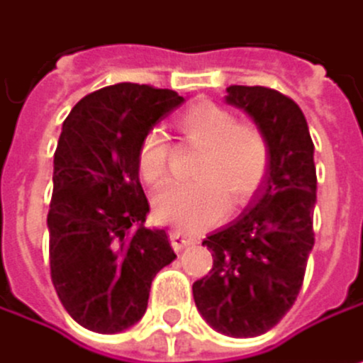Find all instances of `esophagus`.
Here are the masks:
<instances>
[{"label":"esophagus","instance_id":"1","mask_svg":"<svg viewBox=\"0 0 363 363\" xmlns=\"http://www.w3.org/2000/svg\"><path fill=\"white\" fill-rule=\"evenodd\" d=\"M169 241H172V247L174 250H185L194 243V239L189 235H185V232H180V230H172L169 232Z\"/></svg>","mask_w":363,"mask_h":363}]
</instances>
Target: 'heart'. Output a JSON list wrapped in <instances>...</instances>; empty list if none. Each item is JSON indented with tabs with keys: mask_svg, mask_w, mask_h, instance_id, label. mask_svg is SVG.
Listing matches in <instances>:
<instances>
[{
	"mask_svg": "<svg viewBox=\"0 0 363 363\" xmlns=\"http://www.w3.org/2000/svg\"><path fill=\"white\" fill-rule=\"evenodd\" d=\"M189 144L202 146L194 180L165 185L152 202L159 221L183 230H200L217 221L232 204H245L264 183L269 146L254 124L237 122L217 103H198L178 118ZM138 169L148 185H159L169 169V144L161 131H150L138 150Z\"/></svg>",
	"mask_w": 363,
	"mask_h": 363,
	"instance_id": "heart-1",
	"label": "heart"
}]
</instances>
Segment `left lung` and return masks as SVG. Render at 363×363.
<instances>
[{
	"mask_svg": "<svg viewBox=\"0 0 363 363\" xmlns=\"http://www.w3.org/2000/svg\"><path fill=\"white\" fill-rule=\"evenodd\" d=\"M225 103L243 109L264 135L269 172L247 208L206 237L213 269L194 281L202 318L232 338L275 327L303 284L314 247V144L295 101L262 86H230Z\"/></svg>",
	"mask_w": 363,
	"mask_h": 363,
	"instance_id": "1",
	"label": "left lung"
}]
</instances>
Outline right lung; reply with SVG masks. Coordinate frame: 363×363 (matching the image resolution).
I'll return each mask as SVG.
<instances>
[{"mask_svg": "<svg viewBox=\"0 0 363 363\" xmlns=\"http://www.w3.org/2000/svg\"><path fill=\"white\" fill-rule=\"evenodd\" d=\"M185 103L140 84L101 88L72 107L53 155L47 215L55 293L82 327L118 333L148 308L150 284L176 254L150 213L138 150L152 126Z\"/></svg>", "mask_w": 363, "mask_h": 363, "instance_id": "right-lung-1", "label": "right lung"}]
</instances>
